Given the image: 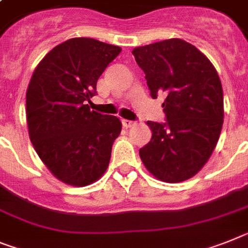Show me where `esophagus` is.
Here are the masks:
<instances>
[{
    "instance_id": "1",
    "label": "esophagus",
    "mask_w": 248,
    "mask_h": 248,
    "mask_svg": "<svg viewBox=\"0 0 248 248\" xmlns=\"http://www.w3.org/2000/svg\"><path fill=\"white\" fill-rule=\"evenodd\" d=\"M122 123H123V126H124V128H132V126L135 124V123L132 122V120H126V119L123 120Z\"/></svg>"
}]
</instances>
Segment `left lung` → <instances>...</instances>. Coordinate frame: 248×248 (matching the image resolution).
Listing matches in <instances>:
<instances>
[{"mask_svg": "<svg viewBox=\"0 0 248 248\" xmlns=\"http://www.w3.org/2000/svg\"><path fill=\"white\" fill-rule=\"evenodd\" d=\"M152 98L163 94L167 123L147 122L152 139L139 149L148 172L167 183L187 181L212 155L223 124V90L206 55L182 39L133 50Z\"/></svg>", "mask_w": 248, "mask_h": 248, "instance_id": "8db88e82", "label": "left lung"}]
</instances>
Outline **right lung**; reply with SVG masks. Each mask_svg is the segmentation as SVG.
Wrapping results in <instances>:
<instances>
[{"label":"right lung","instance_id":"obj_1","mask_svg":"<svg viewBox=\"0 0 248 248\" xmlns=\"http://www.w3.org/2000/svg\"><path fill=\"white\" fill-rule=\"evenodd\" d=\"M120 51L119 46L74 37L47 52L31 76L26 92L30 140L42 163L65 185L85 187L107 172L122 122L90 110L86 101Z\"/></svg>","mask_w":248,"mask_h":248}]
</instances>
